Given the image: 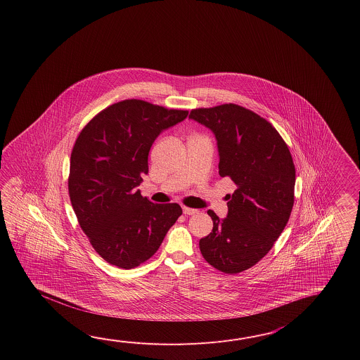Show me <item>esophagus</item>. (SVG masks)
Masks as SVG:
<instances>
[{"label":"esophagus","instance_id":"obj_1","mask_svg":"<svg viewBox=\"0 0 360 360\" xmlns=\"http://www.w3.org/2000/svg\"><path fill=\"white\" fill-rule=\"evenodd\" d=\"M184 214H197L198 211L194 210V208H189V207H183Z\"/></svg>","mask_w":360,"mask_h":360}]
</instances>
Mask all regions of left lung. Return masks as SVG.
Returning <instances> with one entry per match:
<instances>
[{"label": "left lung", "instance_id": "1", "mask_svg": "<svg viewBox=\"0 0 360 360\" xmlns=\"http://www.w3.org/2000/svg\"><path fill=\"white\" fill-rule=\"evenodd\" d=\"M189 118L214 132L219 174L237 185L228 195L225 219L207 211L214 229L199 240V250L214 268L237 274L256 265L287 225L295 199V165L278 131L252 110L222 104L193 109Z\"/></svg>", "mask_w": 360, "mask_h": 360}]
</instances>
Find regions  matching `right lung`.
I'll return each mask as SVG.
<instances>
[{
    "label": "right lung",
    "instance_id": "add662e5",
    "mask_svg": "<svg viewBox=\"0 0 360 360\" xmlns=\"http://www.w3.org/2000/svg\"><path fill=\"white\" fill-rule=\"evenodd\" d=\"M188 110L123 100L84 126L70 154L68 189L81 229L109 264L136 268L160 248L183 214L177 203L154 205L138 189L162 131Z\"/></svg>",
    "mask_w": 360,
    "mask_h": 360
}]
</instances>
